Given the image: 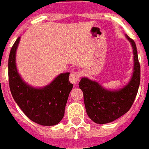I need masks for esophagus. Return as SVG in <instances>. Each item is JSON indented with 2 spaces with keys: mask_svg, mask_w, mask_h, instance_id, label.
<instances>
[{
  "mask_svg": "<svg viewBox=\"0 0 149 149\" xmlns=\"http://www.w3.org/2000/svg\"><path fill=\"white\" fill-rule=\"evenodd\" d=\"M80 77H81V73L79 72V71H74V72H72V73L70 74L69 80H70V82H71V83L76 84V83L79 81Z\"/></svg>",
  "mask_w": 149,
  "mask_h": 149,
  "instance_id": "esophagus-1",
  "label": "esophagus"
}]
</instances>
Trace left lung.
<instances>
[{
    "mask_svg": "<svg viewBox=\"0 0 149 149\" xmlns=\"http://www.w3.org/2000/svg\"><path fill=\"white\" fill-rule=\"evenodd\" d=\"M126 37L132 44L134 55V71L129 84L120 90L110 91L87 78H82L79 82L87 115L95 123L112 122L126 113L137 94L141 82V66L135 42L128 36Z\"/></svg>",
    "mask_w": 149,
    "mask_h": 149,
    "instance_id": "1",
    "label": "left lung"
}]
</instances>
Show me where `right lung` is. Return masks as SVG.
<instances>
[{
  "mask_svg": "<svg viewBox=\"0 0 149 149\" xmlns=\"http://www.w3.org/2000/svg\"><path fill=\"white\" fill-rule=\"evenodd\" d=\"M19 37L12 47L8 57V83L13 99L24 113L41 125H55L63 119L68 96L73 88L70 73L56 77L49 85L36 89L27 85L17 72L16 51Z\"/></svg>",
  "mask_w": 149,
  "mask_h": 149,
  "instance_id": "obj_1",
  "label": "right lung"
}]
</instances>
